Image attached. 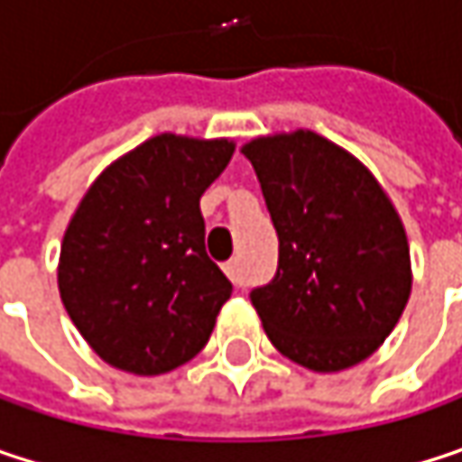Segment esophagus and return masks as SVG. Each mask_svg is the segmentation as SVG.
Returning a JSON list of instances; mask_svg holds the SVG:
<instances>
[{"label":"esophagus","instance_id":"obj_1","mask_svg":"<svg viewBox=\"0 0 462 462\" xmlns=\"http://www.w3.org/2000/svg\"><path fill=\"white\" fill-rule=\"evenodd\" d=\"M225 273H227V278H230L235 286H243V283H245V275H243V267H240L237 259H230V262L225 264Z\"/></svg>","mask_w":462,"mask_h":462}]
</instances>
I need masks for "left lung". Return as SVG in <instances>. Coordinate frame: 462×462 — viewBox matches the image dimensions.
<instances>
[{"label":"left lung","mask_w":462,"mask_h":462,"mask_svg":"<svg viewBox=\"0 0 462 462\" xmlns=\"http://www.w3.org/2000/svg\"><path fill=\"white\" fill-rule=\"evenodd\" d=\"M278 232V270L251 289L270 342L313 372L372 356L402 319L410 245L374 176L310 131L243 146Z\"/></svg>","instance_id":"8db88e82"}]
</instances>
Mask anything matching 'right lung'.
I'll return each mask as SVG.
<instances>
[{
  "instance_id": "add662e5",
  "label": "right lung",
  "mask_w": 462,
  "mask_h": 462,
  "mask_svg": "<svg viewBox=\"0 0 462 462\" xmlns=\"http://www.w3.org/2000/svg\"><path fill=\"white\" fill-rule=\"evenodd\" d=\"M230 141L154 136L109 165L60 245L69 319L112 366L162 374L195 358L232 283L206 254L200 195L227 168Z\"/></svg>"
}]
</instances>
